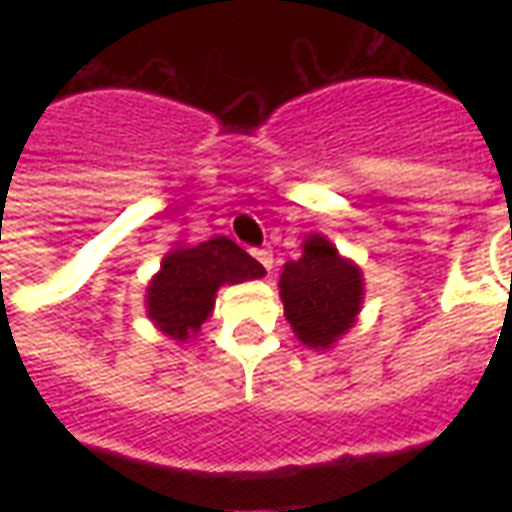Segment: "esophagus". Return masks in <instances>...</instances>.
Wrapping results in <instances>:
<instances>
[{"label": "esophagus", "instance_id": "obj_1", "mask_svg": "<svg viewBox=\"0 0 512 512\" xmlns=\"http://www.w3.org/2000/svg\"><path fill=\"white\" fill-rule=\"evenodd\" d=\"M255 257L260 260V266L266 268V271H271V268H274V255H271L268 249H255Z\"/></svg>", "mask_w": 512, "mask_h": 512}]
</instances>
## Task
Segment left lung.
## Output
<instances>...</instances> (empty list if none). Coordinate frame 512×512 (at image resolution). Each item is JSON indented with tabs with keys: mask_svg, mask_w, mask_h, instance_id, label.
Here are the masks:
<instances>
[{
	"mask_svg": "<svg viewBox=\"0 0 512 512\" xmlns=\"http://www.w3.org/2000/svg\"><path fill=\"white\" fill-rule=\"evenodd\" d=\"M279 296L296 337L323 351L356 323L365 299V279L362 268L318 233L304 241L299 260L285 263L279 274Z\"/></svg>",
	"mask_w": 512,
	"mask_h": 512,
	"instance_id": "8db88e82",
	"label": "left lung"
}]
</instances>
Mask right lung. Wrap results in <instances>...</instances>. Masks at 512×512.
Segmentation results:
<instances>
[{"label":"right lung","instance_id":"obj_1","mask_svg":"<svg viewBox=\"0 0 512 512\" xmlns=\"http://www.w3.org/2000/svg\"><path fill=\"white\" fill-rule=\"evenodd\" d=\"M266 268L230 238H211L194 246H175L161 260L145 296L147 318L178 343L200 332L216 304V290L246 279H260Z\"/></svg>","mask_w":512,"mask_h":512}]
</instances>
